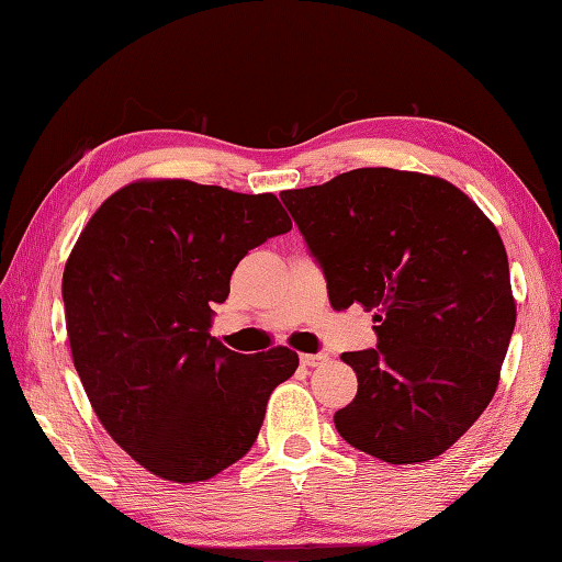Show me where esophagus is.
Here are the masks:
<instances>
[{"label": "esophagus", "mask_w": 562, "mask_h": 562, "mask_svg": "<svg viewBox=\"0 0 562 562\" xmlns=\"http://www.w3.org/2000/svg\"><path fill=\"white\" fill-rule=\"evenodd\" d=\"M324 360H327V353H303L301 356V363L307 368L319 366V363H324Z\"/></svg>", "instance_id": "34e87169"}]
</instances>
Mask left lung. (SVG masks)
Wrapping results in <instances>:
<instances>
[{"mask_svg": "<svg viewBox=\"0 0 562 562\" xmlns=\"http://www.w3.org/2000/svg\"><path fill=\"white\" fill-rule=\"evenodd\" d=\"M334 310H375L378 348L344 353L358 392L334 426L390 464L442 454L497 390L517 305L488 216L442 178L358 168L281 192Z\"/></svg>", "mask_w": 562, "mask_h": 562, "instance_id": "1", "label": "left lung"}]
</instances>
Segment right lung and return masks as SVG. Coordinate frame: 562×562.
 <instances>
[{
    "instance_id": "add662e5",
    "label": "right lung",
    "mask_w": 562,
    "mask_h": 562,
    "mask_svg": "<svg viewBox=\"0 0 562 562\" xmlns=\"http://www.w3.org/2000/svg\"><path fill=\"white\" fill-rule=\"evenodd\" d=\"M293 223L273 194L139 180L86 223L61 277L74 368L98 420L156 476L194 483L255 445L297 353H235L211 336L252 247Z\"/></svg>"
}]
</instances>
